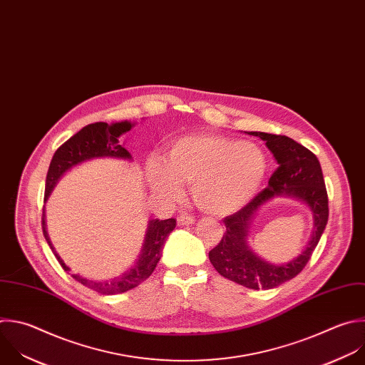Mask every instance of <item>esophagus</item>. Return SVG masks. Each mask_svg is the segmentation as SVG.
<instances>
[{
    "label": "esophagus",
    "instance_id": "esophagus-1",
    "mask_svg": "<svg viewBox=\"0 0 365 365\" xmlns=\"http://www.w3.org/2000/svg\"><path fill=\"white\" fill-rule=\"evenodd\" d=\"M193 222H195V217H193L190 213H187V212L182 213V215L178 217V223H179L180 226H187V225H192Z\"/></svg>",
    "mask_w": 365,
    "mask_h": 365
}]
</instances>
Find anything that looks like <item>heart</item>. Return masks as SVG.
Listing matches in <instances>:
<instances>
[{"label": "heart", "mask_w": 365, "mask_h": 365, "mask_svg": "<svg viewBox=\"0 0 365 365\" xmlns=\"http://www.w3.org/2000/svg\"><path fill=\"white\" fill-rule=\"evenodd\" d=\"M267 166L259 146L209 135L176 140L165 159H150L146 170L156 193L173 199L182 193L180 185L192 183L196 205L223 215L242 207L257 193Z\"/></svg>", "instance_id": "1"}]
</instances>
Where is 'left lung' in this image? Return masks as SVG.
Listing matches in <instances>:
<instances>
[{
    "label": "left lung",
    "instance_id": "8db88e82",
    "mask_svg": "<svg viewBox=\"0 0 365 365\" xmlns=\"http://www.w3.org/2000/svg\"><path fill=\"white\" fill-rule=\"evenodd\" d=\"M265 140L278 162L268 186L248 205L226 216V230L219 244L209 252L213 268L225 278L251 289H271L295 278L309 262L328 222V195L317 156L291 138L251 132ZM288 194L305 201L314 213L316 230L307 250L292 263L271 266L258 259L246 245L247 227L256 210L269 198Z\"/></svg>",
    "mask_w": 365,
    "mask_h": 365
}]
</instances>
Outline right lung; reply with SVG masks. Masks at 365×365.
Returning <instances> with one entry per match:
<instances>
[{
	"mask_svg": "<svg viewBox=\"0 0 365 365\" xmlns=\"http://www.w3.org/2000/svg\"><path fill=\"white\" fill-rule=\"evenodd\" d=\"M132 129V125L129 121H121V123L107 125L103 121H97V123L87 125L83 128L78 133L71 136L67 142H64L54 153L48 172L46 179V192H44V200H47L50 192L56 186L57 180L61 178L64 172L71 169L73 166L93 159V158H103V156H111V158H130V153L120 145L118 138L129 132ZM43 233L47 240L48 247L51 248L53 254L56 255L57 261L60 262L61 268L66 272H70V268L60 259V257L56 254L51 242L48 239V235L46 232V222H44V212H43ZM176 220L173 217L165 219V220H150L149 229L146 233V242L142 251V255L139 258V262L132 268L128 274L123 277L114 278L111 281H91L86 279L80 275H71L76 281L83 284L84 287L103 294V295H113V294H121L129 289L136 288L139 284L146 281L152 272L155 271L160 257L162 250L166 242V237L169 233L175 229Z\"/></svg>",
	"mask_w": 365,
	"mask_h": 365,
	"instance_id": "add662e5",
	"label": "right lung"
}]
</instances>
